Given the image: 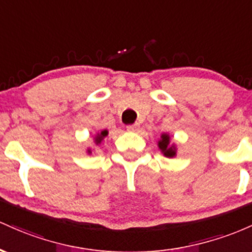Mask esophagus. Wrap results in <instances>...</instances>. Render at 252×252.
Here are the masks:
<instances>
[{
	"instance_id": "34e87169",
	"label": "esophagus",
	"mask_w": 252,
	"mask_h": 252,
	"mask_svg": "<svg viewBox=\"0 0 252 252\" xmlns=\"http://www.w3.org/2000/svg\"><path fill=\"white\" fill-rule=\"evenodd\" d=\"M138 129H139V125H138V124H133V125H128V126H127V131L137 132Z\"/></svg>"
}]
</instances>
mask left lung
<instances>
[{
    "mask_svg": "<svg viewBox=\"0 0 252 252\" xmlns=\"http://www.w3.org/2000/svg\"><path fill=\"white\" fill-rule=\"evenodd\" d=\"M169 140H170V138H169L168 134H162V139L158 143V146L162 150L164 156L174 157L176 152H175L174 148H170V146H169Z\"/></svg>",
    "mask_w": 252,
    "mask_h": 252,
    "instance_id": "left-lung-1",
    "label": "left lung"
}]
</instances>
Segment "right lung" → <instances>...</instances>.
Here are the masks:
<instances>
[{"label": "right lung", "instance_id": "1", "mask_svg": "<svg viewBox=\"0 0 252 252\" xmlns=\"http://www.w3.org/2000/svg\"><path fill=\"white\" fill-rule=\"evenodd\" d=\"M107 134H108V132H107V131H106V129H104V131H102V132H101V133H100V134H97V137H96V143H97V144H98V143H100V141H101V140H102V138H103V137H106V135H107ZM89 152H90V151H89Z\"/></svg>", "mask_w": 252, "mask_h": 252}]
</instances>
